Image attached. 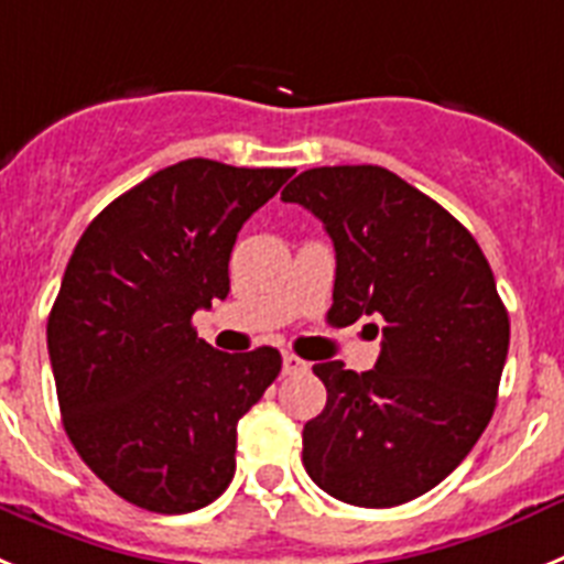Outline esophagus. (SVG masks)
<instances>
[{
  "mask_svg": "<svg viewBox=\"0 0 564 564\" xmlns=\"http://www.w3.org/2000/svg\"><path fill=\"white\" fill-rule=\"evenodd\" d=\"M306 369H310V364L297 355H283V375H301Z\"/></svg>",
  "mask_w": 564,
  "mask_h": 564,
  "instance_id": "1",
  "label": "esophagus"
}]
</instances>
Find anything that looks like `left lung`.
I'll use <instances>...</instances> for the list:
<instances>
[{
    "instance_id": "obj_1",
    "label": "left lung",
    "mask_w": 564,
    "mask_h": 564,
    "mask_svg": "<svg viewBox=\"0 0 564 564\" xmlns=\"http://www.w3.org/2000/svg\"><path fill=\"white\" fill-rule=\"evenodd\" d=\"M281 198L335 243L332 326L383 317L375 369H312L326 409L303 425L306 474L349 506H403L468 457L494 414L511 337L494 272L452 213L383 166H315Z\"/></svg>"
}]
</instances>
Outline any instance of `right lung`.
<instances>
[{
	"label": "right lung",
	"mask_w": 564,
	"mask_h": 564,
	"mask_svg": "<svg viewBox=\"0 0 564 564\" xmlns=\"http://www.w3.org/2000/svg\"><path fill=\"white\" fill-rule=\"evenodd\" d=\"M292 173L178 161L107 204L67 261L47 317L62 423L87 468L144 511H198L232 482L238 420L281 351L224 355L193 315L227 297L235 238Z\"/></svg>",
	"instance_id": "obj_1"
}]
</instances>
